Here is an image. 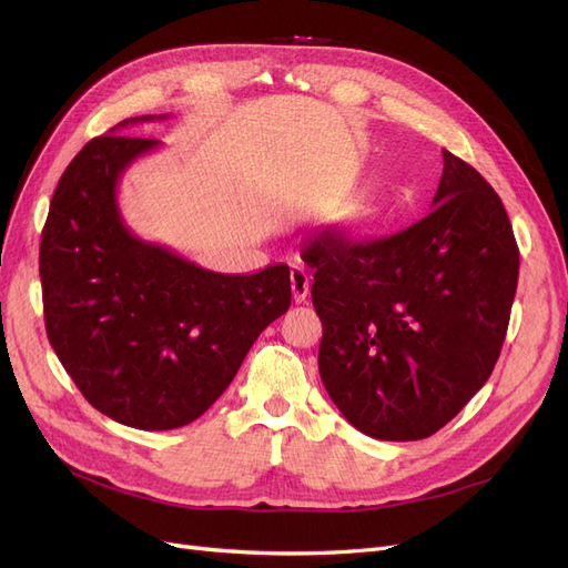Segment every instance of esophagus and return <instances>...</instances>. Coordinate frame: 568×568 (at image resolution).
Masks as SVG:
<instances>
[{"instance_id": "obj_1", "label": "esophagus", "mask_w": 568, "mask_h": 568, "mask_svg": "<svg viewBox=\"0 0 568 568\" xmlns=\"http://www.w3.org/2000/svg\"><path fill=\"white\" fill-rule=\"evenodd\" d=\"M291 291H294L296 303H305L307 294H311V272L303 265L291 267Z\"/></svg>"}]
</instances>
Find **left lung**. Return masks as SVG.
I'll return each mask as SVG.
<instances>
[{"label":"left lung","mask_w":568,"mask_h":568,"mask_svg":"<svg viewBox=\"0 0 568 568\" xmlns=\"http://www.w3.org/2000/svg\"><path fill=\"white\" fill-rule=\"evenodd\" d=\"M434 211L374 242L334 230L307 239L322 320L320 376L357 432L379 440L436 434L488 382L519 280L505 205L443 149Z\"/></svg>","instance_id":"8db88e82"}]
</instances>
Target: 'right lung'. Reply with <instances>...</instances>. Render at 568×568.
Masks as SVG:
<instances>
[{
  "instance_id": "1",
  "label": "right lung",
  "mask_w": 568,
  "mask_h": 568,
  "mask_svg": "<svg viewBox=\"0 0 568 568\" xmlns=\"http://www.w3.org/2000/svg\"><path fill=\"white\" fill-rule=\"evenodd\" d=\"M163 118H128L82 146L51 196L40 244L51 348L92 407L142 432L199 419L291 305L284 263L222 274L130 232L120 178L161 142L118 132Z\"/></svg>"
}]
</instances>
